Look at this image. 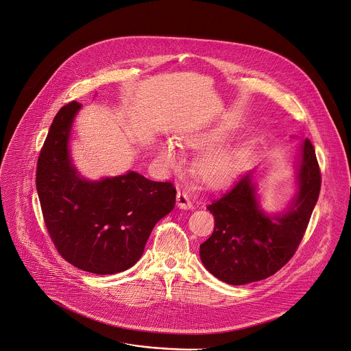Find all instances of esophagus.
<instances>
[{
	"label": "esophagus",
	"mask_w": 351,
	"mask_h": 351,
	"mask_svg": "<svg viewBox=\"0 0 351 351\" xmlns=\"http://www.w3.org/2000/svg\"><path fill=\"white\" fill-rule=\"evenodd\" d=\"M176 204H178V208L182 209V210L193 209V202L190 201V198H189V195L186 193H178Z\"/></svg>",
	"instance_id": "1"
}]
</instances>
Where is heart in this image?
I'll return each mask as SVG.
<instances>
[{"label":"heart","mask_w":351,"mask_h":351,"mask_svg":"<svg viewBox=\"0 0 351 351\" xmlns=\"http://www.w3.org/2000/svg\"><path fill=\"white\" fill-rule=\"evenodd\" d=\"M218 138L219 134L217 132H206L186 137L184 143L195 149H204L211 146ZM158 157L161 162H164L167 167H175L180 160L176 146L169 141L161 143L158 149ZM233 162L234 156L230 150L215 149L201 157L197 165V172L206 184L219 186L229 178L233 168Z\"/></svg>","instance_id":"heart-1"}]
</instances>
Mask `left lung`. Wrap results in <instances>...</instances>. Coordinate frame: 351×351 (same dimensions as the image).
I'll list each match as a JSON object with an SVG mask.
<instances>
[{
  "label": "left lung",
  "mask_w": 351,
  "mask_h": 351,
  "mask_svg": "<svg viewBox=\"0 0 351 351\" xmlns=\"http://www.w3.org/2000/svg\"><path fill=\"white\" fill-rule=\"evenodd\" d=\"M294 169L295 193L283 211L269 214L262 209L254 171L239 175L233 186L208 206L215 225L201 244L199 256L215 278L229 285L266 280L294 255L322 184L311 141L302 142Z\"/></svg>",
  "instance_id": "8db88e82"
}]
</instances>
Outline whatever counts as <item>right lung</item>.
Listing matches in <instances>:
<instances>
[{
    "label": "right lung",
    "instance_id": "add662e5",
    "mask_svg": "<svg viewBox=\"0 0 351 351\" xmlns=\"http://www.w3.org/2000/svg\"><path fill=\"white\" fill-rule=\"evenodd\" d=\"M80 108L71 101L56 115L39 154L36 190L60 255L80 270L115 274L140 261L154 225L173 209L176 190L134 171L99 180L82 178L69 149Z\"/></svg>",
    "mask_w": 351,
    "mask_h": 351
}]
</instances>
